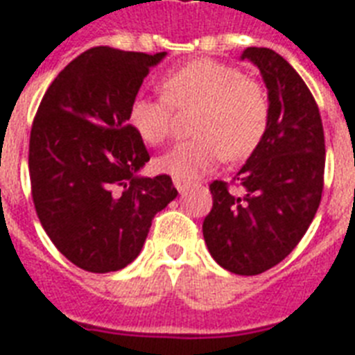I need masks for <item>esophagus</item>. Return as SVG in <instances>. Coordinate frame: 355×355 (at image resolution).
I'll list each match as a JSON object with an SVG mask.
<instances>
[{"label":"esophagus","mask_w":355,"mask_h":355,"mask_svg":"<svg viewBox=\"0 0 355 355\" xmlns=\"http://www.w3.org/2000/svg\"><path fill=\"white\" fill-rule=\"evenodd\" d=\"M174 185H175V189H178V191L181 192V194H183V192H185L187 189H189V185H185V183H181V181H174Z\"/></svg>","instance_id":"34e87169"}]
</instances>
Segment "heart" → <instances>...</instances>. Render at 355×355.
<instances>
[{
  "label": "heart",
  "mask_w": 355,
  "mask_h": 355,
  "mask_svg": "<svg viewBox=\"0 0 355 355\" xmlns=\"http://www.w3.org/2000/svg\"><path fill=\"white\" fill-rule=\"evenodd\" d=\"M163 97L135 95L128 123L146 144H163L172 130V107H198L192 133L178 143L155 166L174 181L192 183L212 170L225 155L245 159L262 141L269 123V102L262 86L238 67L200 58L170 73L161 84Z\"/></svg>",
  "instance_id": "obj_1"
}]
</instances>
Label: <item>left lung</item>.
Listing matches in <instances>:
<instances>
[{
	"label": "left lung",
	"mask_w": 355,
	"mask_h": 355,
	"mask_svg": "<svg viewBox=\"0 0 355 355\" xmlns=\"http://www.w3.org/2000/svg\"><path fill=\"white\" fill-rule=\"evenodd\" d=\"M268 87L269 123L248 163L234 175L238 191L212 181V209L203 238L212 258L236 275L268 271L297 248L321 203L324 132L317 102L299 73L268 47H248Z\"/></svg>",
	"instance_id": "obj_1"
}]
</instances>
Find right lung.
Returning a JSON list of instances; mask_svg holds the SVG:
<instances>
[{
	"label": "right lung",
	"instance_id": "1",
	"mask_svg": "<svg viewBox=\"0 0 355 355\" xmlns=\"http://www.w3.org/2000/svg\"><path fill=\"white\" fill-rule=\"evenodd\" d=\"M164 56L93 47L58 73L34 117V209L56 249L92 273L133 262L178 196L170 175L137 174L150 155L128 123L130 102Z\"/></svg>",
	"mask_w": 355,
	"mask_h": 355
}]
</instances>
